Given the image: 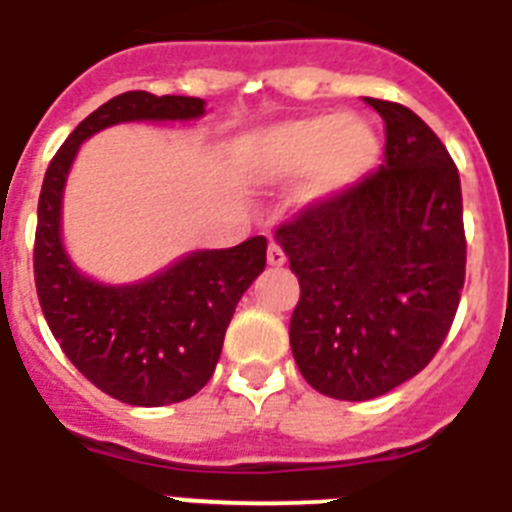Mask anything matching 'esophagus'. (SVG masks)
<instances>
[{"label":"esophagus","instance_id":"34e87169","mask_svg":"<svg viewBox=\"0 0 512 512\" xmlns=\"http://www.w3.org/2000/svg\"><path fill=\"white\" fill-rule=\"evenodd\" d=\"M286 263V255H284V249H281V244L276 242V239H270L268 244V265H284Z\"/></svg>","mask_w":512,"mask_h":512}]
</instances>
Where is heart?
<instances>
[{
    "label": "heart",
    "instance_id": "obj_1",
    "mask_svg": "<svg viewBox=\"0 0 512 512\" xmlns=\"http://www.w3.org/2000/svg\"><path fill=\"white\" fill-rule=\"evenodd\" d=\"M376 155L378 139L363 118L313 115L257 134L247 149V162L265 181H286L305 170L302 197L326 199L360 181Z\"/></svg>",
    "mask_w": 512,
    "mask_h": 512
}]
</instances>
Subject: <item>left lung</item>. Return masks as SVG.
<instances>
[{
    "label": "left lung",
    "mask_w": 512,
    "mask_h": 512,
    "mask_svg": "<svg viewBox=\"0 0 512 512\" xmlns=\"http://www.w3.org/2000/svg\"><path fill=\"white\" fill-rule=\"evenodd\" d=\"M384 118V165L276 228L299 278L289 342L299 373L334 400L392 392L434 360L465 284L460 176L413 110Z\"/></svg>",
    "instance_id": "left-lung-1"
}]
</instances>
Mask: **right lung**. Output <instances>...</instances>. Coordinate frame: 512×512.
Returning a JSON list of instances; mask_svg holds the SVG:
<instances>
[{
    "instance_id": "1",
    "label": "right lung",
    "mask_w": 512,
    "mask_h": 512,
    "mask_svg": "<svg viewBox=\"0 0 512 512\" xmlns=\"http://www.w3.org/2000/svg\"><path fill=\"white\" fill-rule=\"evenodd\" d=\"M205 99L126 91L81 120L52 157L39 197L33 278L62 352L91 384L126 405L189 400L210 381L242 294L265 268V236L199 249L157 276L105 286L81 276L60 239L62 189L81 141L128 120H194Z\"/></svg>"
}]
</instances>
